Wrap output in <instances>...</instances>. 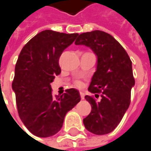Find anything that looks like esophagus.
<instances>
[{"mask_svg": "<svg viewBox=\"0 0 151 151\" xmlns=\"http://www.w3.org/2000/svg\"><path fill=\"white\" fill-rule=\"evenodd\" d=\"M80 96L82 99H84V93H83L80 92Z\"/></svg>", "mask_w": 151, "mask_h": 151, "instance_id": "obj_1", "label": "esophagus"}]
</instances>
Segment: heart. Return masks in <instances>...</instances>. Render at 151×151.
Returning a JSON list of instances; mask_svg holds the SVG:
<instances>
[{
  "instance_id": "b5f03b06",
  "label": "heart",
  "mask_w": 151,
  "mask_h": 151,
  "mask_svg": "<svg viewBox=\"0 0 151 151\" xmlns=\"http://www.w3.org/2000/svg\"><path fill=\"white\" fill-rule=\"evenodd\" d=\"M76 85L81 86L82 85V83H81V82H79V81H78V82H76Z\"/></svg>"
}]
</instances>
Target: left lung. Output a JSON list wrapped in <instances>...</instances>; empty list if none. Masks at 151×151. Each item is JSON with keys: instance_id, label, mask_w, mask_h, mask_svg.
I'll return each instance as SVG.
<instances>
[{"instance_id": "1", "label": "left lung", "mask_w": 151, "mask_h": 151, "mask_svg": "<svg viewBox=\"0 0 151 151\" xmlns=\"http://www.w3.org/2000/svg\"><path fill=\"white\" fill-rule=\"evenodd\" d=\"M75 44L88 47L97 56L96 72L88 91L96 93L95 97L101 93L99 102L85 96L92 110L83 119V124L94 134H106L117 127L129 106L131 88L134 85L132 62L119 42L102 31L80 34Z\"/></svg>"}]
</instances>
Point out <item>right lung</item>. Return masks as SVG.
Returning <instances> with one entry per match:
<instances>
[{"instance_id": "add662e5", "label": "right lung", "mask_w": 151, "mask_h": 151, "mask_svg": "<svg viewBox=\"0 0 151 151\" xmlns=\"http://www.w3.org/2000/svg\"><path fill=\"white\" fill-rule=\"evenodd\" d=\"M78 35L45 30L30 40L19 54L12 89L19 116L36 136L46 138L57 134L66 114L80 101L75 88L54 98L50 85L61 73L58 60L62 52Z\"/></svg>"}]
</instances>
